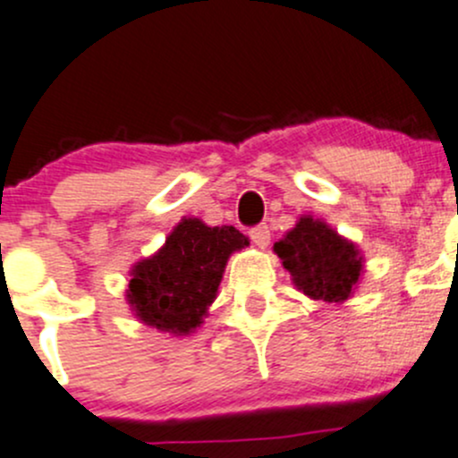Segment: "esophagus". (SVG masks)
Returning <instances> with one entry per match:
<instances>
[{
	"mask_svg": "<svg viewBox=\"0 0 458 458\" xmlns=\"http://www.w3.org/2000/svg\"><path fill=\"white\" fill-rule=\"evenodd\" d=\"M250 239H252L254 243L259 245V248H267L269 245V228L267 225H254L252 230H250Z\"/></svg>",
	"mask_w": 458,
	"mask_h": 458,
	"instance_id": "esophagus-1",
	"label": "esophagus"
}]
</instances>
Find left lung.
I'll use <instances>...</instances> for the list:
<instances>
[{"mask_svg": "<svg viewBox=\"0 0 458 458\" xmlns=\"http://www.w3.org/2000/svg\"><path fill=\"white\" fill-rule=\"evenodd\" d=\"M274 252L292 274L293 285L314 301H346L358 290L364 272L358 245L311 215H302L290 233L274 243Z\"/></svg>", "mask_w": 458, "mask_h": 458, "instance_id": "1", "label": "left lung"}]
</instances>
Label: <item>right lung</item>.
<instances>
[{
  "label": "right lung",
  "mask_w": 458,
  "mask_h": 458,
  "mask_svg": "<svg viewBox=\"0 0 458 458\" xmlns=\"http://www.w3.org/2000/svg\"><path fill=\"white\" fill-rule=\"evenodd\" d=\"M250 245L233 225H206L197 216H184L153 257L131 269L127 301L138 320L189 335L204 322L216 298L230 254Z\"/></svg>",
  "instance_id": "right-lung-1"
}]
</instances>
